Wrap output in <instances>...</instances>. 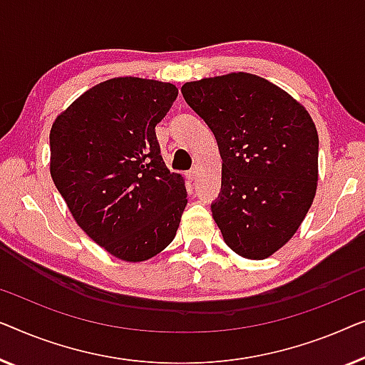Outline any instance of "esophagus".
<instances>
[{"mask_svg":"<svg viewBox=\"0 0 365 365\" xmlns=\"http://www.w3.org/2000/svg\"><path fill=\"white\" fill-rule=\"evenodd\" d=\"M197 175H198V168H197V167H193L192 170L187 172V178H188V180H195V178H197Z\"/></svg>","mask_w":365,"mask_h":365,"instance_id":"obj_1","label":"esophagus"}]
</instances>
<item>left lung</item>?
Returning <instances> with one entry per match:
<instances>
[{
  "label": "left lung",
  "instance_id": "obj_1",
  "mask_svg": "<svg viewBox=\"0 0 365 365\" xmlns=\"http://www.w3.org/2000/svg\"><path fill=\"white\" fill-rule=\"evenodd\" d=\"M182 94L222 155L212 213L225 243L243 258H268L291 240L314 200V122L287 92L248 73L187 82Z\"/></svg>",
  "mask_w": 365,
  "mask_h": 365
}]
</instances>
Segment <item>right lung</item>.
I'll list each match as a JSON object with an SVG mask.
<instances>
[{"label":"right lung","mask_w":365,"mask_h":365,"mask_svg":"<svg viewBox=\"0 0 365 365\" xmlns=\"http://www.w3.org/2000/svg\"><path fill=\"white\" fill-rule=\"evenodd\" d=\"M178 89L115 78L86 91L51 127V177L76 222L115 258L138 263L175 238L183 177L160 155L155 125Z\"/></svg>","instance_id":"add662e5"}]
</instances>
